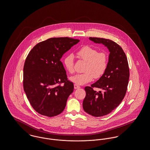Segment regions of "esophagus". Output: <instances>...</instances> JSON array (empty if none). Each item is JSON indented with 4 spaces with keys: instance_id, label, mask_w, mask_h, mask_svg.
<instances>
[{
    "instance_id": "esophagus-1",
    "label": "esophagus",
    "mask_w": 150,
    "mask_h": 150,
    "mask_svg": "<svg viewBox=\"0 0 150 150\" xmlns=\"http://www.w3.org/2000/svg\"><path fill=\"white\" fill-rule=\"evenodd\" d=\"M80 88V87L78 85H77V84H74V88L75 89H79V88Z\"/></svg>"
}]
</instances>
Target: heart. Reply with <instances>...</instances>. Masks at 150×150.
<instances>
[{"instance_id":"1","label":"heart","mask_w":150,"mask_h":150,"mask_svg":"<svg viewBox=\"0 0 150 150\" xmlns=\"http://www.w3.org/2000/svg\"><path fill=\"white\" fill-rule=\"evenodd\" d=\"M80 59L86 61L82 74H77L70 78L72 82L84 85L92 81L93 78L101 77L108 67V57L105 52H98L96 49L84 46L77 53ZM63 63L66 70L71 74L74 72V56L72 54H67L64 58Z\"/></svg>"}]
</instances>
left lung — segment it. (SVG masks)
I'll return each instance as SVG.
<instances>
[{"mask_svg":"<svg viewBox=\"0 0 150 150\" xmlns=\"http://www.w3.org/2000/svg\"><path fill=\"white\" fill-rule=\"evenodd\" d=\"M89 40L104 45L110 53L104 74L91 87L84 88V110L92 116L101 117L111 113L125 97L129 79V64L123 49L114 41L96 37H89ZM95 87L101 90L97 92L93 89Z\"/></svg>","mask_w":150,"mask_h":150,"instance_id":"1","label":"left lung"}]
</instances>
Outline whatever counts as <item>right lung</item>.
<instances>
[{
    "label": "right lung",
    "instance_id": "add662e5",
    "mask_svg": "<svg viewBox=\"0 0 150 150\" xmlns=\"http://www.w3.org/2000/svg\"><path fill=\"white\" fill-rule=\"evenodd\" d=\"M79 42L69 37L51 38L37 44L28 54L23 87L30 105L39 114L51 117L64 109L74 84L67 80L61 59Z\"/></svg>",
    "mask_w": 150,
    "mask_h": 150
}]
</instances>
